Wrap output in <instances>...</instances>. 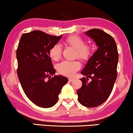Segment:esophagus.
Here are the masks:
<instances>
[{
    "label": "esophagus",
    "mask_w": 133,
    "mask_h": 133,
    "mask_svg": "<svg viewBox=\"0 0 133 133\" xmlns=\"http://www.w3.org/2000/svg\"><path fill=\"white\" fill-rule=\"evenodd\" d=\"M74 80V79H73V78H69V82L73 81Z\"/></svg>",
    "instance_id": "34e87169"
}]
</instances>
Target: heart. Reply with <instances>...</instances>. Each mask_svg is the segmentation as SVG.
Segmentation results:
<instances>
[{"label":"heart","mask_w":133,"mask_h":133,"mask_svg":"<svg viewBox=\"0 0 133 133\" xmlns=\"http://www.w3.org/2000/svg\"><path fill=\"white\" fill-rule=\"evenodd\" d=\"M70 46L76 49L77 56L82 61H86L91 57L92 48L89 45H85L84 41L78 36H71L65 41ZM49 56L52 60L57 61L62 56V47L59 44H55L50 49ZM81 68L79 61H65L57 65L58 72L61 75L72 77Z\"/></svg>","instance_id":"heart-1"}]
</instances>
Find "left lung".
<instances>
[{
	"label": "left lung",
	"instance_id": "obj_1",
	"mask_svg": "<svg viewBox=\"0 0 133 133\" xmlns=\"http://www.w3.org/2000/svg\"><path fill=\"white\" fill-rule=\"evenodd\" d=\"M98 47L90 57L81 74L82 86L77 91L78 101L82 106L94 108L102 104L112 92L117 78L118 52L116 44L111 35L98 29L86 32ZM92 81L88 83V77Z\"/></svg>",
	"mask_w": 133,
	"mask_h": 133
}]
</instances>
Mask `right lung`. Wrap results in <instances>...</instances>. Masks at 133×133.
<instances>
[{
	"instance_id": "add662e5",
	"label": "right lung",
	"mask_w": 133,
	"mask_h": 133,
	"mask_svg": "<svg viewBox=\"0 0 133 133\" xmlns=\"http://www.w3.org/2000/svg\"><path fill=\"white\" fill-rule=\"evenodd\" d=\"M62 38L34 30L22 35L17 49V75L25 95L34 104L44 108L57 103L59 93L68 81L54 75L50 49ZM48 78V80L46 79Z\"/></svg>"
}]
</instances>
